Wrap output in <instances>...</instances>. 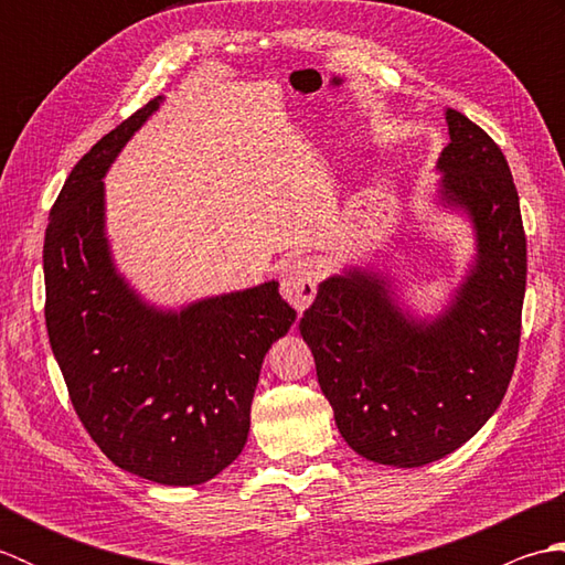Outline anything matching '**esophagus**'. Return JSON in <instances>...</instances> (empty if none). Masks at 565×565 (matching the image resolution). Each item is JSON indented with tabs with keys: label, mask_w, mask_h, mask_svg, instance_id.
Segmentation results:
<instances>
[{
	"label": "esophagus",
	"mask_w": 565,
	"mask_h": 565,
	"mask_svg": "<svg viewBox=\"0 0 565 565\" xmlns=\"http://www.w3.org/2000/svg\"><path fill=\"white\" fill-rule=\"evenodd\" d=\"M318 267L310 259H291L281 269V294L298 313L313 303L318 294Z\"/></svg>",
	"instance_id": "esophagus-1"
}]
</instances>
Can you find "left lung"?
<instances>
[{
    "label": "left lung",
    "mask_w": 565,
    "mask_h": 565,
    "mask_svg": "<svg viewBox=\"0 0 565 565\" xmlns=\"http://www.w3.org/2000/svg\"><path fill=\"white\" fill-rule=\"evenodd\" d=\"M441 211L471 223L476 255L449 303L417 318L374 264L318 284L301 318L320 391L350 447L369 461L415 468L459 449L505 398L520 350L526 237L505 154L483 128L444 111Z\"/></svg>",
    "instance_id": "8db88e82"
}]
</instances>
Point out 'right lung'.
<instances>
[{"label":"right lung","instance_id":"1","mask_svg":"<svg viewBox=\"0 0 565 565\" xmlns=\"http://www.w3.org/2000/svg\"><path fill=\"white\" fill-rule=\"evenodd\" d=\"M162 102L106 134L60 191L43 245L45 326L70 401L99 449L152 483L199 486L243 451L264 354L296 310L279 281L160 308L118 271L104 177Z\"/></svg>","mask_w":565,"mask_h":565}]
</instances>
